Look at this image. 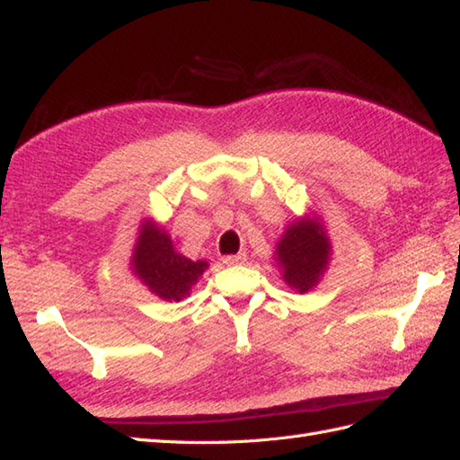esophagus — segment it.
Wrapping results in <instances>:
<instances>
[{
    "label": "esophagus",
    "instance_id": "esophagus-1",
    "mask_svg": "<svg viewBox=\"0 0 460 460\" xmlns=\"http://www.w3.org/2000/svg\"><path fill=\"white\" fill-rule=\"evenodd\" d=\"M223 262H226L227 266H237V264H244V262H246V254H244V252H239V254H231V256H226V258H223Z\"/></svg>",
    "mask_w": 460,
    "mask_h": 460
}]
</instances>
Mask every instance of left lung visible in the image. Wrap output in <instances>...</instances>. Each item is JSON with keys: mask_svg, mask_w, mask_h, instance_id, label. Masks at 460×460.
<instances>
[{"mask_svg": "<svg viewBox=\"0 0 460 460\" xmlns=\"http://www.w3.org/2000/svg\"><path fill=\"white\" fill-rule=\"evenodd\" d=\"M332 244L321 217H297L276 244V262L286 284L299 293L311 291L319 284L331 262Z\"/></svg>", "mask_w": 460, "mask_h": 460, "instance_id": "obj_1", "label": "left lung"}]
</instances>
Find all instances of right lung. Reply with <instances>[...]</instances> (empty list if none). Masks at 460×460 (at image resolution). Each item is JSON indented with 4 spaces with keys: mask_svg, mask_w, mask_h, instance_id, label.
<instances>
[{
    "mask_svg": "<svg viewBox=\"0 0 460 460\" xmlns=\"http://www.w3.org/2000/svg\"><path fill=\"white\" fill-rule=\"evenodd\" d=\"M132 272L163 301H181L190 296V289L206 270V261H190L176 251L169 233L151 219L141 223L132 252Z\"/></svg>",
    "mask_w": 460,
    "mask_h": 460,
    "instance_id": "obj_1",
    "label": "right lung"
}]
</instances>
